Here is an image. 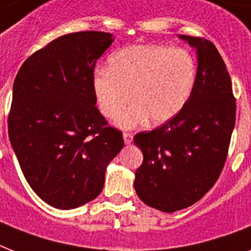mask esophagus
Instances as JSON below:
<instances>
[{
    "instance_id": "obj_1",
    "label": "esophagus",
    "mask_w": 251,
    "mask_h": 251,
    "mask_svg": "<svg viewBox=\"0 0 251 251\" xmlns=\"http://www.w3.org/2000/svg\"><path fill=\"white\" fill-rule=\"evenodd\" d=\"M124 141L126 145H130L133 142V134L131 133H124Z\"/></svg>"
}]
</instances>
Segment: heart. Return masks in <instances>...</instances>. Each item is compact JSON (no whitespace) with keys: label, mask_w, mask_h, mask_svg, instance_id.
I'll return each mask as SVG.
<instances>
[{"label":"heart","mask_w":251,"mask_h":251,"mask_svg":"<svg viewBox=\"0 0 251 251\" xmlns=\"http://www.w3.org/2000/svg\"><path fill=\"white\" fill-rule=\"evenodd\" d=\"M197 82V64L185 49L167 45L133 44L108 58V70L95 73L92 90L99 108L113 120L130 101L134 104L118 118L131 129L151 120L163 125L177 117L190 100Z\"/></svg>","instance_id":"1"}]
</instances>
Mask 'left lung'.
<instances>
[{
	"label": "left lung",
	"mask_w": 251,
	"mask_h": 251,
	"mask_svg": "<svg viewBox=\"0 0 251 251\" xmlns=\"http://www.w3.org/2000/svg\"><path fill=\"white\" fill-rule=\"evenodd\" d=\"M197 49V82L182 112L152 131L138 133L143 152L134 187L147 206L175 212L214 186L226 164L236 122L232 80L210 40L179 35Z\"/></svg>",
	"instance_id": "left-lung-1"
}]
</instances>
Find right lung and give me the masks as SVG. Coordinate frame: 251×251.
<instances>
[{"instance_id": "add662e5", "label": "right lung", "mask_w": 251, "mask_h": 251, "mask_svg": "<svg viewBox=\"0 0 251 251\" xmlns=\"http://www.w3.org/2000/svg\"><path fill=\"white\" fill-rule=\"evenodd\" d=\"M112 43L100 31L57 37L23 62L14 80L10 143L29 186L60 210L96 198L106 167L124 147L92 90L96 61Z\"/></svg>"}]
</instances>
